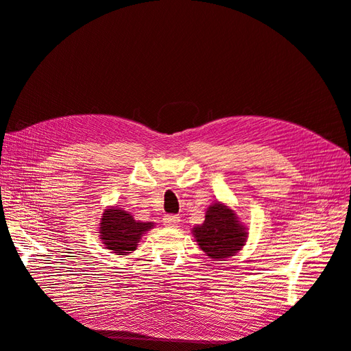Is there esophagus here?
Wrapping results in <instances>:
<instances>
[{
	"mask_svg": "<svg viewBox=\"0 0 351 351\" xmlns=\"http://www.w3.org/2000/svg\"><path fill=\"white\" fill-rule=\"evenodd\" d=\"M179 221H181V218H179L178 215H166L165 218H162V224H165L166 227H176L179 224Z\"/></svg>",
	"mask_w": 351,
	"mask_h": 351,
	"instance_id": "1",
	"label": "esophagus"
}]
</instances>
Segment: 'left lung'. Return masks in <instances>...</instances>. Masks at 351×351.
I'll list each match as a JSON object with an SVG mask.
<instances>
[{"label": "left lung", "instance_id": "obj_1", "mask_svg": "<svg viewBox=\"0 0 351 351\" xmlns=\"http://www.w3.org/2000/svg\"><path fill=\"white\" fill-rule=\"evenodd\" d=\"M200 250L213 260H226L245 245L248 229L238 214L223 202H215L206 209L205 221L191 229Z\"/></svg>", "mask_w": 351, "mask_h": 351}]
</instances>
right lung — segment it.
Returning <instances> with one entry per match:
<instances>
[{"mask_svg":"<svg viewBox=\"0 0 351 351\" xmlns=\"http://www.w3.org/2000/svg\"><path fill=\"white\" fill-rule=\"evenodd\" d=\"M152 221H138L122 208L108 206L100 218L99 238L104 248L110 250L117 256H128L137 250L142 236L154 229Z\"/></svg>","mask_w":351,"mask_h":351,"instance_id":"add662e5","label":"right lung"}]
</instances>
